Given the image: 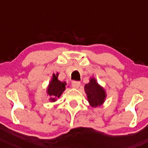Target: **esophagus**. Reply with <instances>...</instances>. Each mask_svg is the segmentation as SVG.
<instances>
[{"mask_svg": "<svg viewBox=\"0 0 148 148\" xmlns=\"http://www.w3.org/2000/svg\"><path fill=\"white\" fill-rule=\"evenodd\" d=\"M71 86H72V87L74 88V89H77V88L79 87L80 82L77 81H74L72 82V83H71Z\"/></svg>", "mask_w": 148, "mask_h": 148, "instance_id": "1", "label": "esophagus"}]
</instances>
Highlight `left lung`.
Here are the masks:
<instances>
[{
  "mask_svg": "<svg viewBox=\"0 0 148 148\" xmlns=\"http://www.w3.org/2000/svg\"><path fill=\"white\" fill-rule=\"evenodd\" d=\"M84 91L87 95L88 102L92 107L101 106L104 102L106 95L105 90L102 87L95 78H91L89 82L84 86Z\"/></svg>",
  "mask_w": 148,
  "mask_h": 148,
  "instance_id": "8db88e82",
  "label": "left lung"
}]
</instances>
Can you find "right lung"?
<instances>
[{
	"instance_id": "obj_1",
	"label": "right lung",
	"mask_w": 148,
	"mask_h": 148,
	"mask_svg": "<svg viewBox=\"0 0 148 148\" xmlns=\"http://www.w3.org/2000/svg\"><path fill=\"white\" fill-rule=\"evenodd\" d=\"M58 76L59 74H53V77L51 79V81L49 83L47 88V94L50 96V101L51 102H56V98L60 97L62 94L66 89V84L62 82L59 81L58 79Z\"/></svg>"
}]
</instances>
